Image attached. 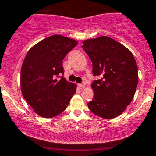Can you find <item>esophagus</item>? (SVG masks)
<instances>
[{"label": "esophagus", "mask_w": 156, "mask_h": 156, "mask_svg": "<svg viewBox=\"0 0 156 156\" xmlns=\"http://www.w3.org/2000/svg\"><path fill=\"white\" fill-rule=\"evenodd\" d=\"M78 87H80L81 88H84L85 85L83 83H78Z\"/></svg>", "instance_id": "34e87169"}]
</instances>
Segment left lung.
<instances>
[{"label": "left lung", "mask_w": 156, "mask_h": 156, "mask_svg": "<svg viewBox=\"0 0 156 156\" xmlns=\"http://www.w3.org/2000/svg\"><path fill=\"white\" fill-rule=\"evenodd\" d=\"M82 48L90 58L93 75L99 78L92 83L95 94L88 107L100 117H117L135 93L138 81L135 59L124 45L105 36L83 41Z\"/></svg>", "instance_id": "obj_1"}]
</instances>
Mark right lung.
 Here are the masks:
<instances>
[{"label": "right lung", "instance_id": "right-lung-1", "mask_svg": "<svg viewBox=\"0 0 156 156\" xmlns=\"http://www.w3.org/2000/svg\"><path fill=\"white\" fill-rule=\"evenodd\" d=\"M77 44L74 39L54 35L39 42L26 55L21 70L22 93L41 117L59 115L76 92V85L63 76V60Z\"/></svg>", "mask_w": 156, "mask_h": 156}]
</instances>
